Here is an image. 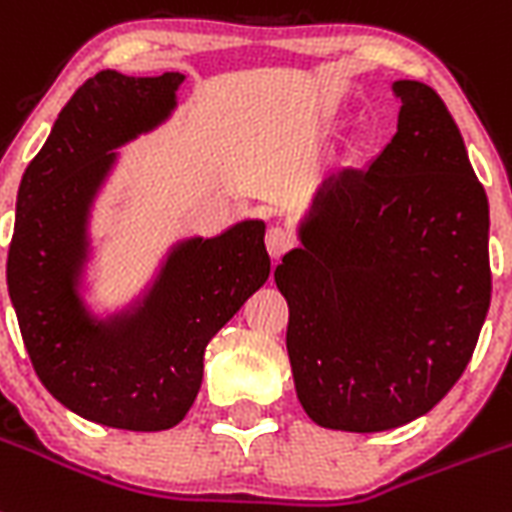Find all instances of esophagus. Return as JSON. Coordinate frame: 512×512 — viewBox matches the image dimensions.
<instances>
[{
  "mask_svg": "<svg viewBox=\"0 0 512 512\" xmlns=\"http://www.w3.org/2000/svg\"><path fill=\"white\" fill-rule=\"evenodd\" d=\"M293 244H296V237H293L288 229H281V226H273V229L268 231V237H265V247H268L273 260H281V257L291 250Z\"/></svg>",
  "mask_w": 512,
  "mask_h": 512,
  "instance_id": "34e87169",
  "label": "esophagus"
}]
</instances>
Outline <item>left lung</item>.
<instances>
[{
    "label": "left lung",
    "instance_id": "left-lung-1",
    "mask_svg": "<svg viewBox=\"0 0 512 512\" xmlns=\"http://www.w3.org/2000/svg\"><path fill=\"white\" fill-rule=\"evenodd\" d=\"M391 90L397 133L368 167L322 182L301 247L275 268L301 407L348 433L433 410L490 309V206L459 126L428 84Z\"/></svg>",
    "mask_w": 512,
    "mask_h": 512
}]
</instances>
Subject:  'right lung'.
Returning a JSON list of instances; mask_svg holds the SVG:
<instances>
[{
  "label": "right lung",
  "mask_w": 512,
  "mask_h": 512,
  "mask_svg": "<svg viewBox=\"0 0 512 512\" xmlns=\"http://www.w3.org/2000/svg\"><path fill=\"white\" fill-rule=\"evenodd\" d=\"M182 82L180 71L87 79L17 190L7 288L22 342L53 397L108 428H175L201 389L206 345L270 275L265 224L250 219L175 244L131 309L97 319L84 304L87 224L113 149L167 121Z\"/></svg>",
  "instance_id": "1"
}]
</instances>
